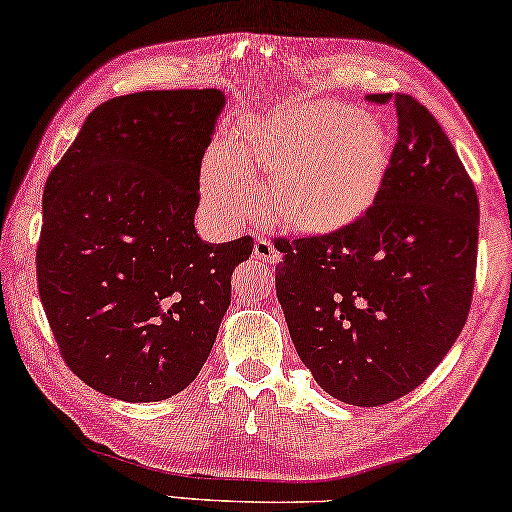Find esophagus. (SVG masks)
<instances>
[{"label":"esophagus","mask_w":512,"mask_h":512,"mask_svg":"<svg viewBox=\"0 0 512 512\" xmlns=\"http://www.w3.org/2000/svg\"><path fill=\"white\" fill-rule=\"evenodd\" d=\"M254 256L258 258V261H263L267 265L279 263V258H281L279 251H276V247L272 245V240L263 238V236H258L254 242Z\"/></svg>","instance_id":"obj_1"}]
</instances>
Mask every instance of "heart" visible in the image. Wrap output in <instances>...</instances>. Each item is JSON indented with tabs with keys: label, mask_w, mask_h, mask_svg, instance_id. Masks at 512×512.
<instances>
[{
	"label": "heart",
	"mask_w": 512,
	"mask_h": 512,
	"mask_svg": "<svg viewBox=\"0 0 512 512\" xmlns=\"http://www.w3.org/2000/svg\"><path fill=\"white\" fill-rule=\"evenodd\" d=\"M392 138L370 115L345 104H306L263 117L245 147L206 158V197L236 217L256 206L261 174L276 179L272 199L295 226H333L363 213L390 165Z\"/></svg>",
	"instance_id": "b5f03b06"
}]
</instances>
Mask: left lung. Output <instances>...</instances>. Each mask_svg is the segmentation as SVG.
I'll list each match as a JSON object with an SVG mask.
<instances>
[{"label":"left lung","instance_id":"1","mask_svg":"<svg viewBox=\"0 0 512 512\" xmlns=\"http://www.w3.org/2000/svg\"><path fill=\"white\" fill-rule=\"evenodd\" d=\"M397 111V142L374 204L324 236L276 238V297L317 385L383 406L426 381L467 322L479 197L454 145L408 95H367Z\"/></svg>","mask_w":512,"mask_h":512}]
</instances>
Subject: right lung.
Here are the masks:
<instances>
[{
	"instance_id": "obj_1",
	"label": "right lung",
	"mask_w": 512,
	"mask_h": 512,
	"mask_svg": "<svg viewBox=\"0 0 512 512\" xmlns=\"http://www.w3.org/2000/svg\"><path fill=\"white\" fill-rule=\"evenodd\" d=\"M224 95L145 90L108 99L49 174L38 292L67 367L122 401L197 379L254 240L199 238V170Z\"/></svg>"
}]
</instances>
